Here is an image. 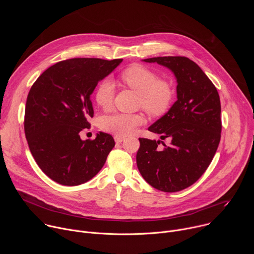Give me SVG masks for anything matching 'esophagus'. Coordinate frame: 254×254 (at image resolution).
I'll use <instances>...</instances> for the list:
<instances>
[{"mask_svg": "<svg viewBox=\"0 0 254 254\" xmlns=\"http://www.w3.org/2000/svg\"><path fill=\"white\" fill-rule=\"evenodd\" d=\"M124 139H125V137H123V136H119V135H116V136H115L116 142H122Z\"/></svg>", "mask_w": 254, "mask_h": 254, "instance_id": "1", "label": "esophagus"}]
</instances>
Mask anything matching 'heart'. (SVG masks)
<instances>
[{"label": "heart", "mask_w": 254, "mask_h": 254, "mask_svg": "<svg viewBox=\"0 0 254 254\" xmlns=\"http://www.w3.org/2000/svg\"><path fill=\"white\" fill-rule=\"evenodd\" d=\"M121 80L129 88L139 94L138 103L144 111L152 116H161L170 107L174 91L172 86L163 80L153 70L140 65H133L121 74ZM115 86L112 81L103 80L95 91V101L107 110L113 104ZM146 122L140 114H114L101 119L100 127L104 131L126 136L132 133L135 128Z\"/></svg>", "instance_id": "b5f03b06"}]
</instances>
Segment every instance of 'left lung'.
<instances>
[{
	"instance_id": "1",
	"label": "left lung",
	"mask_w": 254,
	"mask_h": 254,
	"mask_svg": "<svg viewBox=\"0 0 254 254\" xmlns=\"http://www.w3.org/2000/svg\"><path fill=\"white\" fill-rule=\"evenodd\" d=\"M169 68L177 79V101L149 130L163 140L138 138L137 169L142 178L163 192L184 190L209 167L221 137V104L216 87L203 70L183 56L143 59ZM160 143L163 147L157 148Z\"/></svg>"
}]
</instances>
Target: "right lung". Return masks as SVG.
Masks as SVG:
<instances>
[{"label": "right lung", "mask_w": 254, "mask_h": 254, "mask_svg": "<svg viewBox=\"0 0 254 254\" xmlns=\"http://www.w3.org/2000/svg\"><path fill=\"white\" fill-rule=\"evenodd\" d=\"M123 59L73 58L60 61L38 77L26 102L24 129L39 168L56 183L77 186L92 179L115 147L114 137L99 131L80 138L93 117L90 100L97 83Z\"/></svg>", "instance_id": "1"}]
</instances>
